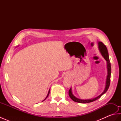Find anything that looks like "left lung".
<instances>
[{
	"label": "left lung",
	"instance_id": "1",
	"mask_svg": "<svg viewBox=\"0 0 121 121\" xmlns=\"http://www.w3.org/2000/svg\"><path fill=\"white\" fill-rule=\"evenodd\" d=\"M98 49L100 52L101 53L102 56H103L105 60H106L107 65V76L106 82V85H105V88H104V91L101 94L99 95L98 96L95 97L94 98L88 99H81L78 98H76L75 96H74L72 93V88H71L69 91V95L72 99V100H73L74 101L78 102V103H82V104L89 103V102L94 101L95 100L100 98L102 95L106 93L107 91H108V89L109 88L110 84V78H111V63H110V62L109 53H108V50L106 46H105L101 42H98Z\"/></svg>",
	"mask_w": 121,
	"mask_h": 121
}]
</instances>
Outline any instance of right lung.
I'll use <instances>...</instances> for the list:
<instances>
[{
    "instance_id": "obj_1",
    "label": "right lung",
    "mask_w": 121,
    "mask_h": 121,
    "mask_svg": "<svg viewBox=\"0 0 121 121\" xmlns=\"http://www.w3.org/2000/svg\"><path fill=\"white\" fill-rule=\"evenodd\" d=\"M50 89H49V91H48V94H47V96H46V97L44 99V100H43L42 101H44V100H45L46 99V98H47L48 97L49 94V92H50Z\"/></svg>"
}]
</instances>
